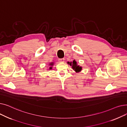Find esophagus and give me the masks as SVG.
I'll list each match as a JSON object with an SVG mask.
<instances>
[{
	"instance_id": "1",
	"label": "esophagus",
	"mask_w": 127,
	"mask_h": 127,
	"mask_svg": "<svg viewBox=\"0 0 127 127\" xmlns=\"http://www.w3.org/2000/svg\"><path fill=\"white\" fill-rule=\"evenodd\" d=\"M59 61L60 62H61V63H63L64 62V58H63V59H59Z\"/></svg>"
}]
</instances>
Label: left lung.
I'll return each instance as SVG.
<instances>
[{"instance_id":"left-lung-1","label":"left lung","mask_w":127,"mask_h":127,"mask_svg":"<svg viewBox=\"0 0 127 127\" xmlns=\"http://www.w3.org/2000/svg\"><path fill=\"white\" fill-rule=\"evenodd\" d=\"M67 63L68 64H69L71 66L72 69L74 70L76 72L78 73V72H80L82 70V67H81V66L78 65L77 62L75 61V60H74V61H72V62H68Z\"/></svg>"}]
</instances>
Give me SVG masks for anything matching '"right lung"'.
I'll return each mask as SVG.
<instances>
[{
    "instance_id": "obj_1",
    "label": "right lung",
    "mask_w": 127,
    "mask_h": 127,
    "mask_svg": "<svg viewBox=\"0 0 127 127\" xmlns=\"http://www.w3.org/2000/svg\"><path fill=\"white\" fill-rule=\"evenodd\" d=\"M54 64H55V63L53 62H51L49 63V65L50 66V67H49L48 70H51V69H52V66H53V65H54Z\"/></svg>"
}]
</instances>
